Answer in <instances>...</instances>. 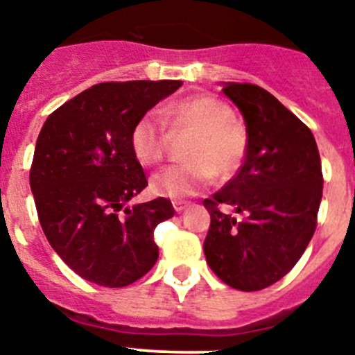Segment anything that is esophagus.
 Instances as JSON below:
<instances>
[{
    "label": "esophagus",
    "instance_id": "esophagus-1",
    "mask_svg": "<svg viewBox=\"0 0 355 355\" xmlns=\"http://www.w3.org/2000/svg\"><path fill=\"white\" fill-rule=\"evenodd\" d=\"M172 206H174L175 211L181 213V211H184L188 206H190V202H187V200H174V202H172Z\"/></svg>",
    "mask_w": 355,
    "mask_h": 355
}]
</instances>
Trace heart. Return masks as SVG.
Segmentation results:
<instances>
[{"label":"heart","instance_id":"heart-1","mask_svg":"<svg viewBox=\"0 0 355 355\" xmlns=\"http://www.w3.org/2000/svg\"><path fill=\"white\" fill-rule=\"evenodd\" d=\"M162 115L172 128H188L197 137L188 147L184 163H175L150 178V190L159 197L184 199L202 188L238 171L247 155V131L234 121L233 108L209 94L183 97L162 108ZM153 112L135 122L130 146L142 165H156L165 158L167 126Z\"/></svg>","mask_w":355,"mask_h":355}]
</instances>
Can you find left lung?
Masks as SVG:
<instances>
[{"mask_svg": "<svg viewBox=\"0 0 355 355\" xmlns=\"http://www.w3.org/2000/svg\"><path fill=\"white\" fill-rule=\"evenodd\" d=\"M222 92L245 119L247 155L233 180L202 202L211 215L205 256L227 286L258 291L283 279L315 234L322 162L311 130L270 92L252 83H225Z\"/></svg>", "mask_w": 355, "mask_h": 355, "instance_id": "obj_1", "label": "left lung"}]
</instances>
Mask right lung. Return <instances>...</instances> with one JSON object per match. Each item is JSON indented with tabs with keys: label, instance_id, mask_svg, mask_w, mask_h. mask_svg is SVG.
<instances>
[{
	"label": "right lung",
	"instance_id": "1",
	"mask_svg": "<svg viewBox=\"0 0 355 355\" xmlns=\"http://www.w3.org/2000/svg\"><path fill=\"white\" fill-rule=\"evenodd\" d=\"M178 80L106 81L56 108L37 139L30 187L49 245L90 283L122 288L155 266V229L174 216L158 197L128 208L147 187L131 128L180 89Z\"/></svg>",
	"mask_w": 355,
	"mask_h": 355
}]
</instances>
